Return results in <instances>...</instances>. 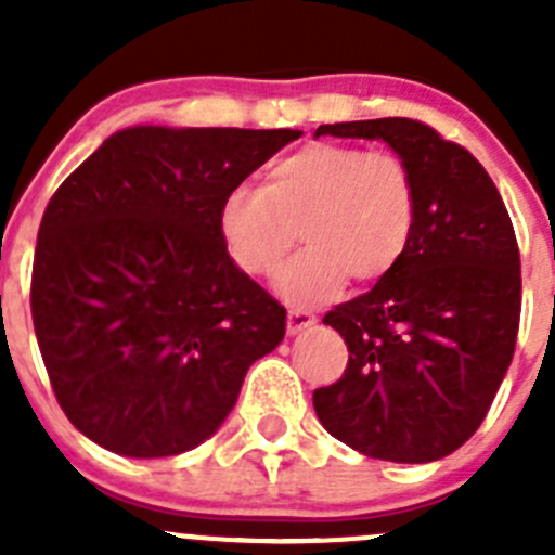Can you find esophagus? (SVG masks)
<instances>
[{
	"label": "esophagus",
	"instance_id": "esophagus-1",
	"mask_svg": "<svg viewBox=\"0 0 555 555\" xmlns=\"http://www.w3.org/2000/svg\"><path fill=\"white\" fill-rule=\"evenodd\" d=\"M313 325H317V317H313L311 311H306V308H292V311H288V336H297V333H302L306 327Z\"/></svg>",
	"mask_w": 555,
	"mask_h": 555
}]
</instances>
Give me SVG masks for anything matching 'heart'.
Returning a JSON list of instances; mask_svg holds the SVG:
<instances>
[{
    "instance_id": "b5f03b06",
    "label": "heart",
    "mask_w": 555,
    "mask_h": 555,
    "mask_svg": "<svg viewBox=\"0 0 555 555\" xmlns=\"http://www.w3.org/2000/svg\"><path fill=\"white\" fill-rule=\"evenodd\" d=\"M411 228L409 166L358 146H306L278 160L261 191L235 189L219 205L224 249L247 274L278 269L300 230L308 247L274 278L278 292L300 306L333 300L347 278L380 281L403 258Z\"/></svg>"
}]
</instances>
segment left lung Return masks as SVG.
Wrapping results in <instances>:
<instances>
[{
  "mask_svg": "<svg viewBox=\"0 0 555 555\" xmlns=\"http://www.w3.org/2000/svg\"><path fill=\"white\" fill-rule=\"evenodd\" d=\"M384 141L414 180L403 258L366 294L325 313L350 361L313 411L338 442L397 464L459 450L498 395L519 327V249L487 169L414 119L341 121L313 139Z\"/></svg>",
  "mask_w": 555,
  "mask_h": 555,
  "instance_id": "left-lung-1",
  "label": "left lung"
}]
</instances>
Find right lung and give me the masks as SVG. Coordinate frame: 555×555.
<instances>
[{"mask_svg": "<svg viewBox=\"0 0 555 555\" xmlns=\"http://www.w3.org/2000/svg\"><path fill=\"white\" fill-rule=\"evenodd\" d=\"M302 130L135 125L82 160L38 228L33 325L68 423L111 453L194 450L286 308L235 267L219 205Z\"/></svg>", "mask_w": 555, "mask_h": 555, "instance_id": "1", "label": "right lung"}]
</instances>
